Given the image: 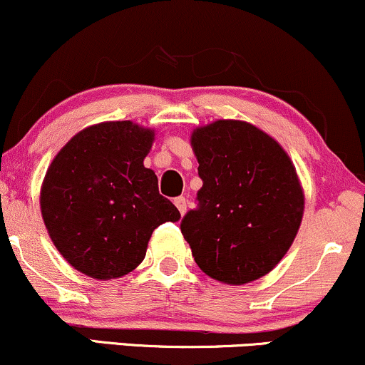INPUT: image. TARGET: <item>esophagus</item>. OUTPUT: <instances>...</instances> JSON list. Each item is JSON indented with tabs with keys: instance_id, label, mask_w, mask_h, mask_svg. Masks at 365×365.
<instances>
[{
	"instance_id": "34e87169",
	"label": "esophagus",
	"mask_w": 365,
	"mask_h": 365,
	"mask_svg": "<svg viewBox=\"0 0 365 365\" xmlns=\"http://www.w3.org/2000/svg\"><path fill=\"white\" fill-rule=\"evenodd\" d=\"M175 205H177V209L180 210V214H185L187 212V199L185 197H177V199H175Z\"/></svg>"
}]
</instances>
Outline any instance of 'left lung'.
I'll use <instances>...</instances> for the list:
<instances>
[{"instance_id":"8db88e82","label":"left lung","mask_w":365,"mask_h":365,"mask_svg":"<svg viewBox=\"0 0 365 365\" xmlns=\"http://www.w3.org/2000/svg\"><path fill=\"white\" fill-rule=\"evenodd\" d=\"M202 188L182 219L195 263L219 282L267 275L291 248L304 194L291 158L248 122L216 120L192 133Z\"/></svg>"}]
</instances>
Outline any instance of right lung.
<instances>
[{
	"mask_svg": "<svg viewBox=\"0 0 365 365\" xmlns=\"http://www.w3.org/2000/svg\"><path fill=\"white\" fill-rule=\"evenodd\" d=\"M155 130L130 120L86 127L57 153L41 190L43 225L69 265L91 279L133 272L153 231L180 212L144 158Z\"/></svg>",
	"mask_w": 365,
	"mask_h": 365,
	"instance_id": "1",
	"label": "right lung"
}]
</instances>
